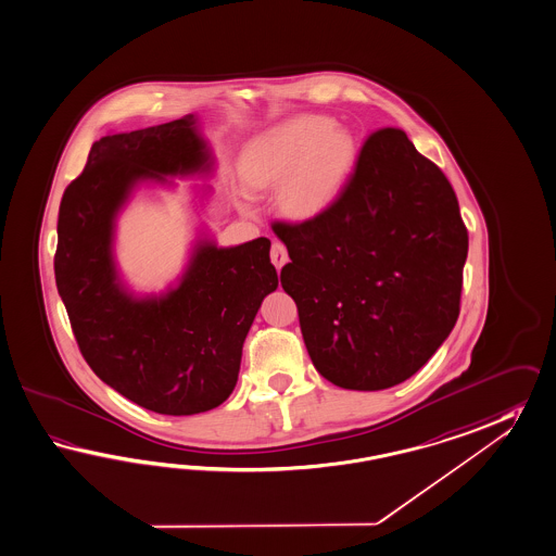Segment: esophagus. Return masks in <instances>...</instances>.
Returning <instances> with one entry per match:
<instances>
[{"instance_id":"34e87169","label":"esophagus","mask_w":556,"mask_h":556,"mask_svg":"<svg viewBox=\"0 0 556 556\" xmlns=\"http://www.w3.org/2000/svg\"><path fill=\"white\" fill-rule=\"evenodd\" d=\"M270 257L271 264H274L278 270H280V268L285 266L286 262H288V252H286L285 243H271Z\"/></svg>"}]
</instances>
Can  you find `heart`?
I'll return each mask as SVG.
<instances>
[{
	"label": "heart",
	"instance_id": "obj_1",
	"mask_svg": "<svg viewBox=\"0 0 556 556\" xmlns=\"http://www.w3.org/2000/svg\"><path fill=\"white\" fill-rule=\"evenodd\" d=\"M355 163V139L346 128L327 116H302L250 143L242 177L252 189H278L282 212L306 222L339 200ZM238 198L243 205L252 201L245 189L238 191Z\"/></svg>",
	"mask_w": 556,
	"mask_h": 556
}]
</instances>
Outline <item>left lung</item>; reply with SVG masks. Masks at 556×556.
<instances>
[{"label":"left lung","mask_w":556,"mask_h":556,"mask_svg":"<svg viewBox=\"0 0 556 556\" xmlns=\"http://www.w3.org/2000/svg\"><path fill=\"white\" fill-rule=\"evenodd\" d=\"M316 370L353 391L403 383L459 314L468 229L442 169L399 128L372 132L327 212L274 224Z\"/></svg>","instance_id":"obj_1"}]
</instances>
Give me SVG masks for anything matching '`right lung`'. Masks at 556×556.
<instances>
[{
    "label": "right lung",
    "mask_w": 556,
    "mask_h": 556,
    "mask_svg": "<svg viewBox=\"0 0 556 556\" xmlns=\"http://www.w3.org/2000/svg\"><path fill=\"white\" fill-rule=\"evenodd\" d=\"M212 167L200 121L186 114L102 137L60 203L54 271L80 353L100 381L161 415L210 412L231 395L248 330L278 288L268 238L219 248L205 231L165 292L139 296L123 282L114 233L132 191Z\"/></svg>",
    "instance_id": "obj_1"
}]
</instances>
